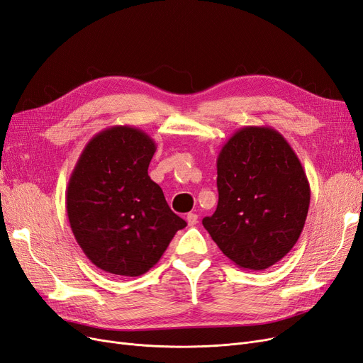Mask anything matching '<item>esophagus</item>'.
I'll return each mask as SVG.
<instances>
[{
    "label": "esophagus",
    "mask_w": 363,
    "mask_h": 363,
    "mask_svg": "<svg viewBox=\"0 0 363 363\" xmlns=\"http://www.w3.org/2000/svg\"><path fill=\"white\" fill-rule=\"evenodd\" d=\"M186 220H187V225H189V227H194V225L198 223V215L196 213H187Z\"/></svg>",
    "instance_id": "esophagus-1"
}]
</instances>
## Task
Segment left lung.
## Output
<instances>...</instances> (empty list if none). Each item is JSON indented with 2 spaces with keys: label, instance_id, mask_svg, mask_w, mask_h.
<instances>
[{
  "label": "left lung",
  "instance_id": "1",
  "mask_svg": "<svg viewBox=\"0 0 363 363\" xmlns=\"http://www.w3.org/2000/svg\"><path fill=\"white\" fill-rule=\"evenodd\" d=\"M216 211L204 228L237 267L266 270L289 254L305 227L311 187L284 136L245 126L218 156Z\"/></svg>",
  "mask_w": 363,
  "mask_h": 363
}]
</instances>
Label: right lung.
Returning <instances> with one entry per match:
<instances>
[{
  "instance_id": "add662e5",
  "label": "right lung",
  "mask_w": 363,
  "mask_h": 363,
  "mask_svg": "<svg viewBox=\"0 0 363 363\" xmlns=\"http://www.w3.org/2000/svg\"><path fill=\"white\" fill-rule=\"evenodd\" d=\"M156 148L144 130L112 126L93 136L70 174L72 233L86 258L106 273L144 274L186 227L148 176Z\"/></svg>"
}]
</instances>
